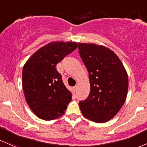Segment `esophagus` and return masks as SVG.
Listing matches in <instances>:
<instances>
[{
  "mask_svg": "<svg viewBox=\"0 0 147 147\" xmlns=\"http://www.w3.org/2000/svg\"><path fill=\"white\" fill-rule=\"evenodd\" d=\"M73 89H74V91H75V92H77V90H78V85L74 86Z\"/></svg>",
  "mask_w": 147,
  "mask_h": 147,
  "instance_id": "obj_1",
  "label": "esophagus"
}]
</instances>
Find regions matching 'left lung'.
Instances as JSON below:
<instances>
[{
	"mask_svg": "<svg viewBox=\"0 0 147 147\" xmlns=\"http://www.w3.org/2000/svg\"><path fill=\"white\" fill-rule=\"evenodd\" d=\"M79 53L89 72L90 92L79 103L85 118L106 123L120 110L128 90V76L123 63L109 48L79 43Z\"/></svg>",
	"mask_w": 147,
	"mask_h": 147,
	"instance_id": "obj_1",
	"label": "left lung"
}]
</instances>
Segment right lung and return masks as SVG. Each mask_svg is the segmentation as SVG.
<instances>
[{
  "label": "right lung",
  "instance_id": "1",
  "mask_svg": "<svg viewBox=\"0 0 147 147\" xmlns=\"http://www.w3.org/2000/svg\"><path fill=\"white\" fill-rule=\"evenodd\" d=\"M76 42H51L35 52L22 69V88L29 108L44 120L65 113L72 94L63 84L56 65L78 47Z\"/></svg>",
  "mask_w": 147,
  "mask_h": 147
}]
</instances>
